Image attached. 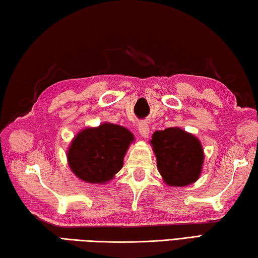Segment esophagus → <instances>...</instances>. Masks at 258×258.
Segmentation results:
<instances>
[{"mask_svg":"<svg viewBox=\"0 0 258 258\" xmlns=\"http://www.w3.org/2000/svg\"><path fill=\"white\" fill-rule=\"evenodd\" d=\"M138 127H139V132H140V134L142 135L143 138H146V136L149 135V133H150L149 124L146 123V122H144V120H142V122H140V123H139Z\"/></svg>","mask_w":258,"mask_h":258,"instance_id":"obj_1","label":"esophagus"}]
</instances>
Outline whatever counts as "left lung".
Masks as SVG:
<instances>
[{
	"mask_svg": "<svg viewBox=\"0 0 258 258\" xmlns=\"http://www.w3.org/2000/svg\"><path fill=\"white\" fill-rule=\"evenodd\" d=\"M151 144L159 172L166 184L183 186L199 178L204 151L196 136L178 127H169L155 132Z\"/></svg>",
	"mask_w": 258,
	"mask_h": 258,
	"instance_id": "8db88e82",
	"label": "left lung"
}]
</instances>
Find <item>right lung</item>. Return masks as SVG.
Returning a JSON list of instances; mask_svg holds the SVG:
<instances>
[{
	"instance_id": "right-lung-1",
	"label": "right lung",
	"mask_w": 258,
	"mask_h": 258,
	"mask_svg": "<svg viewBox=\"0 0 258 258\" xmlns=\"http://www.w3.org/2000/svg\"><path fill=\"white\" fill-rule=\"evenodd\" d=\"M133 139L127 128L115 124L86 128L69 148L70 169L85 182H106L123 168L124 155Z\"/></svg>"
}]
</instances>
